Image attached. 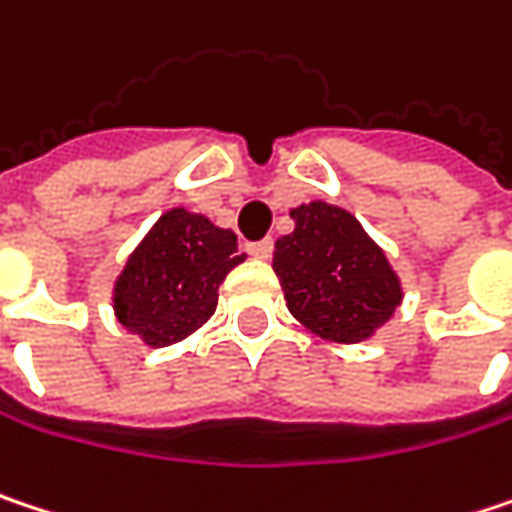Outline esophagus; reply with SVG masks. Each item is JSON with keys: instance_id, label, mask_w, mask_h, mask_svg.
<instances>
[{"instance_id": "obj_1", "label": "esophagus", "mask_w": 512, "mask_h": 512, "mask_svg": "<svg viewBox=\"0 0 512 512\" xmlns=\"http://www.w3.org/2000/svg\"><path fill=\"white\" fill-rule=\"evenodd\" d=\"M272 249H275V243H272L269 237H266V240H257V243H249V246H246V252H249L252 257H260V260H266V257L272 255Z\"/></svg>"}]
</instances>
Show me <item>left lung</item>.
<instances>
[{"label":"left lung","instance_id":"8db88e82","mask_svg":"<svg viewBox=\"0 0 512 512\" xmlns=\"http://www.w3.org/2000/svg\"><path fill=\"white\" fill-rule=\"evenodd\" d=\"M290 216L296 228L272 257L290 313L322 340H366L401 302L384 252L349 210L310 202Z\"/></svg>","mask_w":512,"mask_h":512}]
</instances>
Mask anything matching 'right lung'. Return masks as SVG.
Returning a JSON list of instances; mask_svg holds the SVG:
<instances>
[{"mask_svg":"<svg viewBox=\"0 0 512 512\" xmlns=\"http://www.w3.org/2000/svg\"><path fill=\"white\" fill-rule=\"evenodd\" d=\"M234 231L184 208L155 222L117 281V319L161 349L202 328L216 310V290L243 263Z\"/></svg>","mask_w":512,"mask_h":512,"instance_id":"obj_1","label":"right lung"}]
</instances>
